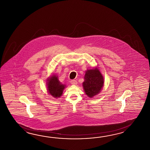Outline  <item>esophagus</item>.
Instances as JSON below:
<instances>
[{"mask_svg": "<svg viewBox=\"0 0 150 150\" xmlns=\"http://www.w3.org/2000/svg\"><path fill=\"white\" fill-rule=\"evenodd\" d=\"M70 82L72 85H76L77 84V81L76 80H71Z\"/></svg>", "mask_w": 150, "mask_h": 150, "instance_id": "obj_1", "label": "esophagus"}]
</instances>
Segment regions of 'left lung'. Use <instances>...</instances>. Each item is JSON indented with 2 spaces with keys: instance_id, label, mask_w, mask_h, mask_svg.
<instances>
[{
  "instance_id": "1",
  "label": "left lung",
  "mask_w": 150,
  "mask_h": 150,
  "mask_svg": "<svg viewBox=\"0 0 150 150\" xmlns=\"http://www.w3.org/2000/svg\"><path fill=\"white\" fill-rule=\"evenodd\" d=\"M83 87L86 95L92 98L100 93L103 86L104 80L97 68L87 70L84 76Z\"/></svg>"
}]
</instances>
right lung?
<instances>
[{
  "label": "right lung",
  "instance_id": "obj_1",
  "mask_svg": "<svg viewBox=\"0 0 150 150\" xmlns=\"http://www.w3.org/2000/svg\"><path fill=\"white\" fill-rule=\"evenodd\" d=\"M48 90L49 94L54 98L60 97L63 92L65 86L62 84L56 76H51L47 82Z\"/></svg>",
  "mask_w": 150,
  "mask_h": 150
}]
</instances>
